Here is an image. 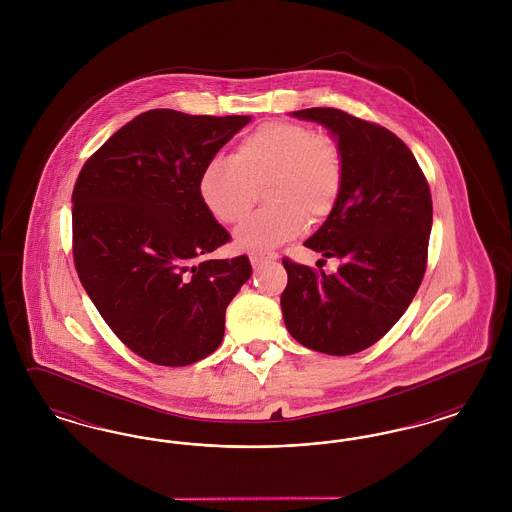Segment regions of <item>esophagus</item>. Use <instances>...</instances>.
Listing matches in <instances>:
<instances>
[{"mask_svg":"<svg viewBox=\"0 0 512 512\" xmlns=\"http://www.w3.org/2000/svg\"><path fill=\"white\" fill-rule=\"evenodd\" d=\"M276 253H249V261H251V265L253 268L263 267L265 263H272V261H276Z\"/></svg>","mask_w":512,"mask_h":512,"instance_id":"1","label":"esophagus"}]
</instances>
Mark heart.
<instances>
[{"label": "heart", "instance_id": "b5f03b06", "mask_svg": "<svg viewBox=\"0 0 512 512\" xmlns=\"http://www.w3.org/2000/svg\"><path fill=\"white\" fill-rule=\"evenodd\" d=\"M265 186L267 209L238 228L245 249H272L299 236L305 224L328 219L340 201V149L299 122L268 121L238 144L232 157H215L199 176V197L224 224L251 213Z\"/></svg>", "mask_w": 512, "mask_h": 512}]
</instances>
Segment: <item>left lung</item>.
Returning <instances> with one entry per match:
<instances>
[{
	"instance_id": "left-lung-1",
	"label": "left lung",
	"mask_w": 512,
	"mask_h": 512,
	"mask_svg": "<svg viewBox=\"0 0 512 512\" xmlns=\"http://www.w3.org/2000/svg\"><path fill=\"white\" fill-rule=\"evenodd\" d=\"M292 117L322 124L338 142L340 201L305 245L341 265L326 274L284 259L282 315L301 345L353 355L388 334L418 292L432 195L411 149L390 130L332 107L301 109Z\"/></svg>"
}]
</instances>
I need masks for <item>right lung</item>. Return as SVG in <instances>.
Listing matches in <instances>:
<instances>
[{"mask_svg":"<svg viewBox=\"0 0 512 512\" xmlns=\"http://www.w3.org/2000/svg\"><path fill=\"white\" fill-rule=\"evenodd\" d=\"M251 117L151 109L86 161L73 190V255L99 315L136 355L186 366L217 351L249 259H211L230 234L199 176Z\"/></svg>","mask_w":512,"mask_h":512,"instance_id":"right-lung-1","label":"right lung"}]
</instances>
